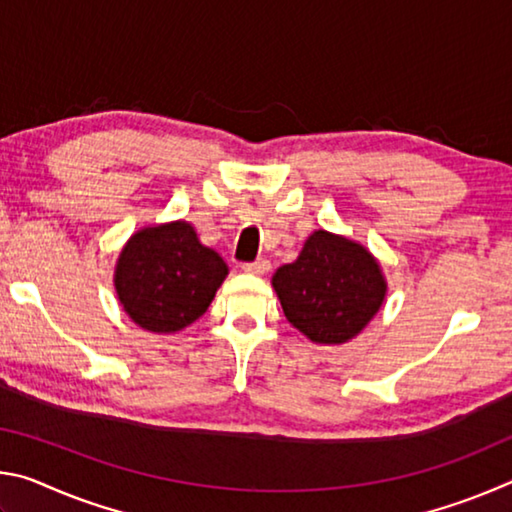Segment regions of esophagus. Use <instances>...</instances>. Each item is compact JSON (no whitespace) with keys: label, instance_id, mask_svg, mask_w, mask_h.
Returning a JSON list of instances; mask_svg holds the SVG:
<instances>
[{"label":"esophagus","instance_id":"34e87169","mask_svg":"<svg viewBox=\"0 0 512 512\" xmlns=\"http://www.w3.org/2000/svg\"><path fill=\"white\" fill-rule=\"evenodd\" d=\"M244 271L246 273H255V275H264L271 271V262H268L266 257H257L255 262H246L244 264Z\"/></svg>","mask_w":512,"mask_h":512}]
</instances>
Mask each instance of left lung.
<instances>
[{
  "label": "left lung",
  "mask_w": 512,
  "mask_h": 512,
  "mask_svg": "<svg viewBox=\"0 0 512 512\" xmlns=\"http://www.w3.org/2000/svg\"><path fill=\"white\" fill-rule=\"evenodd\" d=\"M273 289L289 323L314 343L354 339L384 305L386 280L368 248L316 230L296 262L273 275Z\"/></svg>",
  "instance_id": "8db88e82"
}]
</instances>
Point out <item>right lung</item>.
Here are the masks:
<instances>
[{
	"instance_id": "obj_1",
	"label": "right lung",
	"mask_w": 512,
	"mask_h": 512,
	"mask_svg": "<svg viewBox=\"0 0 512 512\" xmlns=\"http://www.w3.org/2000/svg\"><path fill=\"white\" fill-rule=\"evenodd\" d=\"M228 264L198 241L187 221L142 228L121 248L115 289L133 323L155 334H173L201 318Z\"/></svg>"
}]
</instances>
